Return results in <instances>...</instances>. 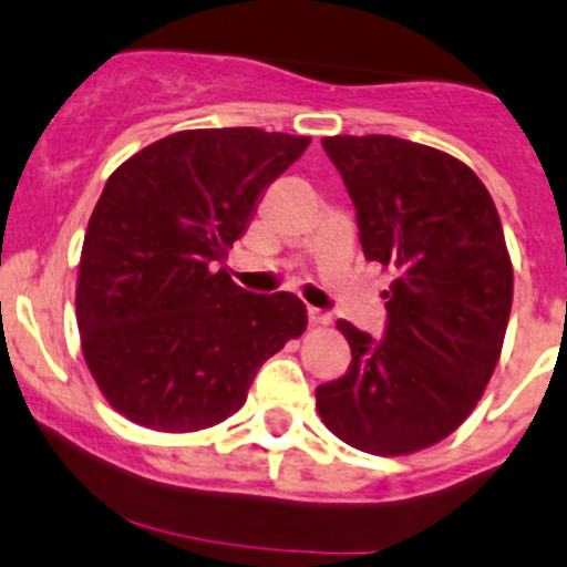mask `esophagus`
Returning a JSON list of instances; mask_svg holds the SVG:
<instances>
[{
	"label": "esophagus",
	"mask_w": 567,
	"mask_h": 567,
	"mask_svg": "<svg viewBox=\"0 0 567 567\" xmlns=\"http://www.w3.org/2000/svg\"><path fill=\"white\" fill-rule=\"evenodd\" d=\"M308 322H311V324H328L330 317L324 311H319V308H308Z\"/></svg>",
	"instance_id": "1"
}]
</instances>
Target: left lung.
<instances>
[{
  "label": "left lung",
  "instance_id": "left-lung-1",
  "mask_svg": "<svg viewBox=\"0 0 567 567\" xmlns=\"http://www.w3.org/2000/svg\"><path fill=\"white\" fill-rule=\"evenodd\" d=\"M322 148L355 204L363 256L391 286L383 339L336 322L352 363L317 389L319 419L369 455H413L466 422L502 355L513 306L502 220L446 151L389 134H336Z\"/></svg>",
  "mask_w": 567,
  "mask_h": 567
}]
</instances>
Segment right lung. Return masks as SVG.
Here are the masks:
<instances>
[{"mask_svg":"<svg viewBox=\"0 0 567 567\" xmlns=\"http://www.w3.org/2000/svg\"><path fill=\"white\" fill-rule=\"evenodd\" d=\"M311 137L187 128L115 167L76 278L82 355L104 400L159 433L220 424L267 358L306 330L289 291L250 295L223 267L261 189Z\"/></svg>","mask_w":567,"mask_h":567,"instance_id":"add662e5","label":"right lung"}]
</instances>
